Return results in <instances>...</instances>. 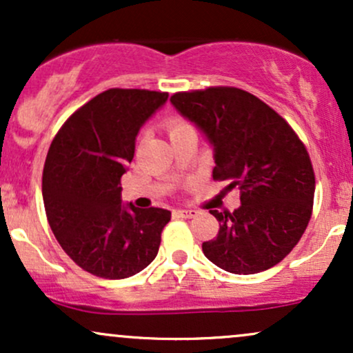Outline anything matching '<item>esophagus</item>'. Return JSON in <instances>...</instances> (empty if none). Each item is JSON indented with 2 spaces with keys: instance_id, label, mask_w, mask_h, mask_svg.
Instances as JSON below:
<instances>
[{
  "instance_id": "obj_1",
  "label": "esophagus",
  "mask_w": 353,
  "mask_h": 353,
  "mask_svg": "<svg viewBox=\"0 0 353 353\" xmlns=\"http://www.w3.org/2000/svg\"><path fill=\"white\" fill-rule=\"evenodd\" d=\"M176 214L179 217H182V219H192V217L197 216V210H194V209H179V210H176Z\"/></svg>"
}]
</instances>
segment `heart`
<instances>
[{
  "label": "heart",
  "instance_id": "obj_1",
  "mask_svg": "<svg viewBox=\"0 0 353 353\" xmlns=\"http://www.w3.org/2000/svg\"><path fill=\"white\" fill-rule=\"evenodd\" d=\"M165 129H168L169 136H172V134H177V132L188 131V129H192V128H190V125L185 123V121L177 119V117H176V119H171L168 124H165Z\"/></svg>",
  "mask_w": 353,
  "mask_h": 353
}]
</instances>
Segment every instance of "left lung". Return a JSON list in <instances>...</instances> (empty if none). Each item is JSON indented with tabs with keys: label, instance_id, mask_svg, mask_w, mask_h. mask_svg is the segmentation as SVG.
I'll return each mask as SVG.
<instances>
[{
	"label": "left lung",
	"instance_id": "8db88e82",
	"mask_svg": "<svg viewBox=\"0 0 353 353\" xmlns=\"http://www.w3.org/2000/svg\"><path fill=\"white\" fill-rule=\"evenodd\" d=\"M171 103L212 144L214 179L241 190L234 212L210 210L221 228L202 252L230 274H257L279 264L312 216L315 176L305 145L282 116L244 89L176 92Z\"/></svg>",
	"mask_w": 353,
	"mask_h": 353
}]
</instances>
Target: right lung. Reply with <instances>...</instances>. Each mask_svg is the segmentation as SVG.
Instances as JSON below:
<instances>
[{
  "label": "right lung",
  "instance_id": "obj_1",
  "mask_svg": "<svg viewBox=\"0 0 353 353\" xmlns=\"http://www.w3.org/2000/svg\"><path fill=\"white\" fill-rule=\"evenodd\" d=\"M168 92L112 88L88 101L54 136L43 171V201L59 245L81 269L125 279L156 259L171 212L121 201V176L145 121Z\"/></svg>",
  "mask_w": 353,
  "mask_h": 353
}]
</instances>
